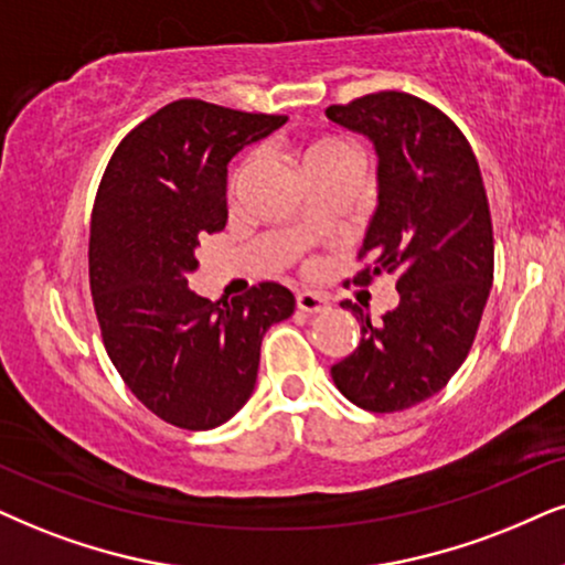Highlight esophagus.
I'll return each instance as SVG.
<instances>
[{"label": "esophagus", "mask_w": 565, "mask_h": 565, "mask_svg": "<svg viewBox=\"0 0 565 565\" xmlns=\"http://www.w3.org/2000/svg\"><path fill=\"white\" fill-rule=\"evenodd\" d=\"M297 307L302 312H326L328 307V297H323V295H318V291H299L297 295Z\"/></svg>", "instance_id": "obj_1"}]
</instances>
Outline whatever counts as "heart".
<instances>
[{"label": "heart", "instance_id": "1", "mask_svg": "<svg viewBox=\"0 0 565 565\" xmlns=\"http://www.w3.org/2000/svg\"><path fill=\"white\" fill-rule=\"evenodd\" d=\"M333 159H354V151L344 140L331 138V135H318L302 142V163L305 169L316 167V163L333 161Z\"/></svg>", "mask_w": 565, "mask_h": 565}]
</instances>
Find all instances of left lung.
Here are the masks:
<instances>
[{
  "instance_id": "left-lung-1",
  "label": "left lung",
  "mask_w": 565,
  "mask_h": 565,
  "mask_svg": "<svg viewBox=\"0 0 565 565\" xmlns=\"http://www.w3.org/2000/svg\"><path fill=\"white\" fill-rule=\"evenodd\" d=\"M328 119L373 142L377 205L362 239L367 268L354 281L394 274L398 305L360 320V344L331 377L367 412H402L451 381L467 360L492 287V221L480 163L459 127L423 98L381 90Z\"/></svg>"
}]
</instances>
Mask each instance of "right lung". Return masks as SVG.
<instances>
[{
	"label": "right lung",
	"instance_id": "right-lung-1",
	"mask_svg": "<svg viewBox=\"0 0 565 565\" xmlns=\"http://www.w3.org/2000/svg\"><path fill=\"white\" fill-rule=\"evenodd\" d=\"M287 117L180 98L114 151L90 216V295L109 360L163 423L211 430L255 391L260 341L295 312L263 281L232 302L188 287L200 237L226 224V167Z\"/></svg>",
	"mask_w": 565,
	"mask_h": 565
}]
</instances>
